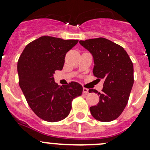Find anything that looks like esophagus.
I'll use <instances>...</instances> for the list:
<instances>
[{
    "instance_id": "1",
    "label": "esophagus",
    "mask_w": 150,
    "mask_h": 150,
    "mask_svg": "<svg viewBox=\"0 0 150 150\" xmlns=\"http://www.w3.org/2000/svg\"><path fill=\"white\" fill-rule=\"evenodd\" d=\"M83 93H85V94H87V93H88V89L86 88H83Z\"/></svg>"
}]
</instances>
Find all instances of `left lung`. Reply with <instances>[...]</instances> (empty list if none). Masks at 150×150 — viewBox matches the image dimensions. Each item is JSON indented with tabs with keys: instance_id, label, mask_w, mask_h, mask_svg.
<instances>
[{
	"instance_id": "obj_1",
	"label": "left lung",
	"mask_w": 150,
	"mask_h": 150,
	"mask_svg": "<svg viewBox=\"0 0 150 150\" xmlns=\"http://www.w3.org/2000/svg\"><path fill=\"white\" fill-rule=\"evenodd\" d=\"M80 44L92 54L93 73L104 80L102 91L89 89L99 96L97 105L90 107L96 120L110 122L121 115L129 99L134 84V66L129 56L122 46L104 38L80 40Z\"/></svg>"
}]
</instances>
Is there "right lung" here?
Masks as SVG:
<instances>
[{
  "instance_id": "add662e5",
  "label": "right lung",
  "mask_w": 150,
  "mask_h": 150,
  "mask_svg": "<svg viewBox=\"0 0 150 150\" xmlns=\"http://www.w3.org/2000/svg\"><path fill=\"white\" fill-rule=\"evenodd\" d=\"M78 40L42 36L27 45L17 62L19 84L27 102L40 118L57 122L68 116L72 101L82 94L77 82L59 86L54 82L56 70H62L67 51Z\"/></svg>"
}]
</instances>
